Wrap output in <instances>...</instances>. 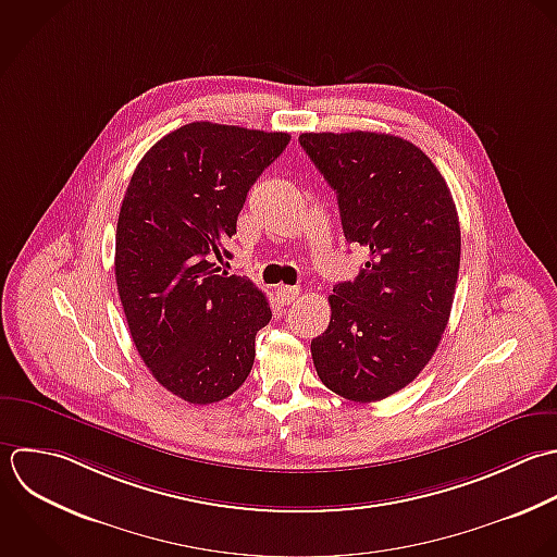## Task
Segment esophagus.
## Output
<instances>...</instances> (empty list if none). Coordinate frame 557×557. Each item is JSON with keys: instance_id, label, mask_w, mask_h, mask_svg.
I'll use <instances>...</instances> for the list:
<instances>
[{"instance_id": "esophagus-1", "label": "esophagus", "mask_w": 557, "mask_h": 557, "mask_svg": "<svg viewBox=\"0 0 557 557\" xmlns=\"http://www.w3.org/2000/svg\"><path fill=\"white\" fill-rule=\"evenodd\" d=\"M275 295H277V301H280V304L288 306V304H293V301L299 297V288H297V286H277Z\"/></svg>"}]
</instances>
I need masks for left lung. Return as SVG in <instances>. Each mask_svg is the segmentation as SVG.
<instances>
[{
	"mask_svg": "<svg viewBox=\"0 0 557 557\" xmlns=\"http://www.w3.org/2000/svg\"><path fill=\"white\" fill-rule=\"evenodd\" d=\"M299 143L336 190L345 238L369 251L358 277L334 286L312 360L332 393L380 401L425 369L447 327L458 210L436 164L410 140L358 129L306 132Z\"/></svg>",
	"mask_w": 557,
	"mask_h": 557,
	"instance_id": "8db88e82",
	"label": "left lung"
}]
</instances>
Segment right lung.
<instances>
[{
    "label": "right lung",
    "instance_id": "1",
    "mask_svg": "<svg viewBox=\"0 0 557 557\" xmlns=\"http://www.w3.org/2000/svg\"><path fill=\"white\" fill-rule=\"evenodd\" d=\"M290 134L195 121L160 138L127 184L114 277L132 341L151 375L208 406L236 393L271 321L262 290L221 273L249 188Z\"/></svg>",
    "mask_w": 557,
    "mask_h": 557
}]
</instances>
